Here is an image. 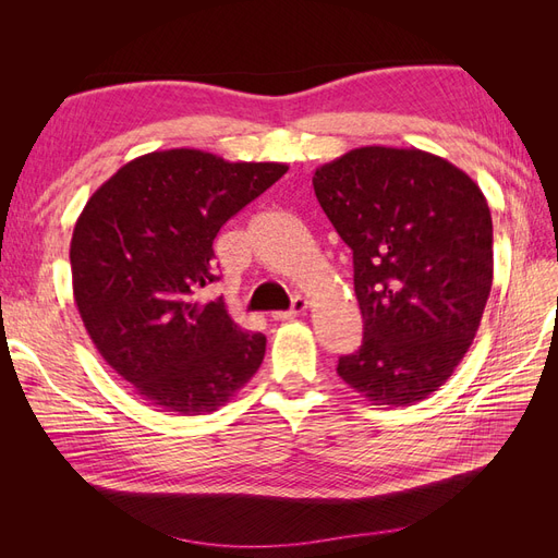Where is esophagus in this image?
<instances>
[{
	"instance_id": "obj_1",
	"label": "esophagus",
	"mask_w": 558,
	"mask_h": 558,
	"mask_svg": "<svg viewBox=\"0 0 558 558\" xmlns=\"http://www.w3.org/2000/svg\"><path fill=\"white\" fill-rule=\"evenodd\" d=\"M307 312V300L305 298H293L289 312H272V320H291L300 314Z\"/></svg>"
}]
</instances>
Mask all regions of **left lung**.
<instances>
[{"instance_id":"1","label":"left lung","mask_w":558,"mask_h":558,"mask_svg":"<svg viewBox=\"0 0 558 558\" xmlns=\"http://www.w3.org/2000/svg\"><path fill=\"white\" fill-rule=\"evenodd\" d=\"M320 209L353 251L363 344L337 375L373 404L428 398L475 340L494 281L480 185L418 148L363 146L314 172Z\"/></svg>"}]
</instances>
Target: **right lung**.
<instances>
[{"label":"right lung","mask_w":558,"mask_h":558,"mask_svg":"<svg viewBox=\"0 0 558 558\" xmlns=\"http://www.w3.org/2000/svg\"><path fill=\"white\" fill-rule=\"evenodd\" d=\"M286 172L197 148L156 150L83 207L70 248L76 307L102 359L148 404L209 414L256 375L265 335L242 330L221 298L202 302L199 291L218 281V230Z\"/></svg>","instance_id":"right-lung-1"}]
</instances>
